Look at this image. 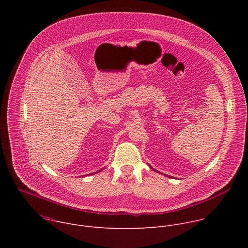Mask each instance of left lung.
<instances>
[{"mask_svg":"<svg viewBox=\"0 0 248 248\" xmlns=\"http://www.w3.org/2000/svg\"><path fill=\"white\" fill-rule=\"evenodd\" d=\"M151 169H152V168H151ZM153 170H154V169H153Z\"/></svg>","mask_w":248,"mask_h":248,"instance_id":"1","label":"left lung"}]
</instances>
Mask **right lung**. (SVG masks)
Masks as SVG:
<instances>
[{"mask_svg":"<svg viewBox=\"0 0 248 248\" xmlns=\"http://www.w3.org/2000/svg\"><path fill=\"white\" fill-rule=\"evenodd\" d=\"M102 170H98V171H95V172H92V173H96V172H99V171H101ZM92 173H90V174H92ZM82 176H84V175H82Z\"/></svg>","mask_w":248,"mask_h":248,"instance_id":"1","label":"right lung"}]
</instances>
